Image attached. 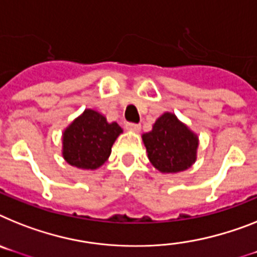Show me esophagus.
<instances>
[{"label": "esophagus", "mask_w": 257, "mask_h": 257, "mask_svg": "<svg viewBox=\"0 0 257 257\" xmlns=\"http://www.w3.org/2000/svg\"><path fill=\"white\" fill-rule=\"evenodd\" d=\"M125 128L128 129V131H131V132H140V129H141V125L135 124V122H126Z\"/></svg>", "instance_id": "obj_1"}]
</instances>
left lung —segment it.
<instances>
[{"instance_id": "left-lung-1", "label": "left lung", "mask_w": 257, "mask_h": 257, "mask_svg": "<svg viewBox=\"0 0 257 257\" xmlns=\"http://www.w3.org/2000/svg\"><path fill=\"white\" fill-rule=\"evenodd\" d=\"M149 161L165 174H175L189 169L196 161L198 137L171 112H165L142 135Z\"/></svg>"}]
</instances>
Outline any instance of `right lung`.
Listing matches in <instances>:
<instances>
[{
	"instance_id": "obj_1",
	"label": "right lung",
	"mask_w": 257,
	"mask_h": 257,
	"mask_svg": "<svg viewBox=\"0 0 257 257\" xmlns=\"http://www.w3.org/2000/svg\"><path fill=\"white\" fill-rule=\"evenodd\" d=\"M121 133L117 122H108L98 111L85 109L62 133V157L77 169L96 170L108 159Z\"/></svg>"
}]
</instances>
